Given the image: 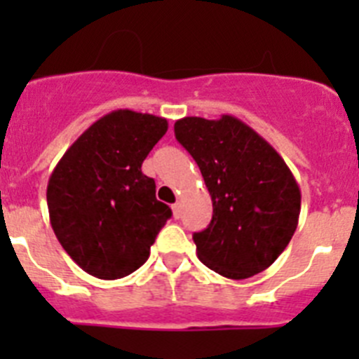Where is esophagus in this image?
<instances>
[{"instance_id": "34e87169", "label": "esophagus", "mask_w": 359, "mask_h": 359, "mask_svg": "<svg viewBox=\"0 0 359 359\" xmlns=\"http://www.w3.org/2000/svg\"><path fill=\"white\" fill-rule=\"evenodd\" d=\"M172 215L174 219L182 217V205H180V203H174L172 205Z\"/></svg>"}]
</instances>
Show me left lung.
<instances>
[{
	"instance_id": "1",
	"label": "left lung",
	"mask_w": 359,
	"mask_h": 359,
	"mask_svg": "<svg viewBox=\"0 0 359 359\" xmlns=\"http://www.w3.org/2000/svg\"><path fill=\"white\" fill-rule=\"evenodd\" d=\"M174 133L198 163L214 207L210 224L194 233L199 261L233 280L264 271L286 250L300 215V187L286 161L231 115L185 116Z\"/></svg>"
}]
</instances>
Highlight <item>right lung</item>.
<instances>
[{
	"label": "right lung",
	"instance_id": "obj_1",
	"mask_svg": "<svg viewBox=\"0 0 359 359\" xmlns=\"http://www.w3.org/2000/svg\"><path fill=\"white\" fill-rule=\"evenodd\" d=\"M167 129L161 116L111 111L55 165L46 189L50 223L86 273L115 280L149 259L172 212L156 199L154 180L142 172V163Z\"/></svg>",
	"mask_w": 359,
	"mask_h": 359
}]
</instances>
